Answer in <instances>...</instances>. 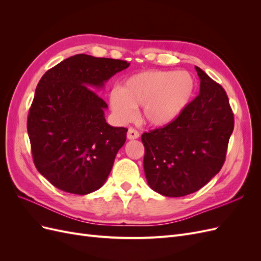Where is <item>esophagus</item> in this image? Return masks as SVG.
Wrapping results in <instances>:
<instances>
[{
  "label": "esophagus",
  "mask_w": 261,
  "mask_h": 261,
  "mask_svg": "<svg viewBox=\"0 0 261 261\" xmlns=\"http://www.w3.org/2000/svg\"><path fill=\"white\" fill-rule=\"evenodd\" d=\"M139 137V133L134 129V128H129L127 132V138L128 139H137Z\"/></svg>",
  "instance_id": "esophagus-1"
}]
</instances>
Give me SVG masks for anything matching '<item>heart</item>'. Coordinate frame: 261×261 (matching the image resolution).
<instances>
[{
	"mask_svg": "<svg viewBox=\"0 0 261 261\" xmlns=\"http://www.w3.org/2000/svg\"><path fill=\"white\" fill-rule=\"evenodd\" d=\"M195 80L185 70H146L126 80L120 89L109 94V103L120 122L135 116L141 107V118L153 127H163L174 122L191 102Z\"/></svg>",
	"mask_w": 261,
	"mask_h": 261,
	"instance_id": "obj_1",
	"label": "heart"
}]
</instances>
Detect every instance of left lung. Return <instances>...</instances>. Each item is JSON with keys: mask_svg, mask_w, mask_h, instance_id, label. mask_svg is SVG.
<instances>
[{"mask_svg": "<svg viewBox=\"0 0 261 261\" xmlns=\"http://www.w3.org/2000/svg\"><path fill=\"white\" fill-rule=\"evenodd\" d=\"M195 68L200 80L198 96L174 122L141 135L148 185L163 196L195 193L217 175L234 128L226 92Z\"/></svg>", "mask_w": 261, "mask_h": 261, "instance_id": "left-lung-1", "label": "left lung"}]
</instances>
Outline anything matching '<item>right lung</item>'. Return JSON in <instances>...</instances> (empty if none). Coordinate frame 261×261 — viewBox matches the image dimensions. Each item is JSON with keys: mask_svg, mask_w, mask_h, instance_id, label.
Wrapping results in <instances>:
<instances>
[{"mask_svg": "<svg viewBox=\"0 0 261 261\" xmlns=\"http://www.w3.org/2000/svg\"><path fill=\"white\" fill-rule=\"evenodd\" d=\"M129 63L76 54L39 82L27 130L37 170L57 188L87 195L103 186L127 128L113 127L94 89H102Z\"/></svg>", "mask_w": 261, "mask_h": 261, "instance_id": "1", "label": "right lung"}]
</instances>
